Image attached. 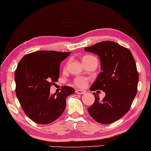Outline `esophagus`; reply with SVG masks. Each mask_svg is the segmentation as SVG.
<instances>
[{
    "instance_id": "esophagus-1",
    "label": "esophagus",
    "mask_w": 151,
    "mask_h": 151,
    "mask_svg": "<svg viewBox=\"0 0 151 151\" xmlns=\"http://www.w3.org/2000/svg\"><path fill=\"white\" fill-rule=\"evenodd\" d=\"M76 93L78 94H84L85 93L84 90H81V89H76Z\"/></svg>"
}]
</instances>
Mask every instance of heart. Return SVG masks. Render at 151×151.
<instances>
[{"instance_id": "1", "label": "heart", "mask_w": 151, "mask_h": 151, "mask_svg": "<svg viewBox=\"0 0 151 151\" xmlns=\"http://www.w3.org/2000/svg\"><path fill=\"white\" fill-rule=\"evenodd\" d=\"M94 58V57L89 55L86 56L82 58V61L88 58ZM87 82H88V80L84 77H78L75 80V83L78 86H79V87H84V86L87 84Z\"/></svg>"}]
</instances>
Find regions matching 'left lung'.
Returning <instances> with one entry per match:
<instances>
[{
    "mask_svg": "<svg viewBox=\"0 0 151 151\" xmlns=\"http://www.w3.org/2000/svg\"><path fill=\"white\" fill-rule=\"evenodd\" d=\"M84 50L97 54L102 70L89 90L100 89L106 94L101 100L93 93L95 100L88 111L99 123H114L127 113L137 93L139 75L135 60L129 49L110 41L86 47Z\"/></svg>",
    "mask_w": 151,
    "mask_h": 151,
    "instance_id": "8db88e82",
    "label": "left lung"
}]
</instances>
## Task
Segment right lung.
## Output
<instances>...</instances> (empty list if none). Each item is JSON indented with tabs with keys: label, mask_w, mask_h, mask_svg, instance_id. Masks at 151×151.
Instances as JSON below:
<instances>
[{
	"label": "right lung",
	"mask_w": 151,
	"mask_h": 151,
	"mask_svg": "<svg viewBox=\"0 0 151 151\" xmlns=\"http://www.w3.org/2000/svg\"><path fill=\"white\" fill-rule=\"evenodd\" d=\"M70 52L40 50L25 55L15 72L16 95L22 110L35 123L46 124L61 116L66 99L75 89L64 86L58 93L50 94V86L58 81L60 63Z\"/></svg>",
	"instance_id": "obj_1"
}]
</instances>
